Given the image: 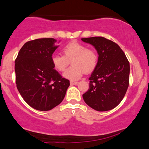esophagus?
<instances>
[{"label":"esophagus","mask_w":149,"mask_h":149,"mask_svg":"<svg viewBox=\"0 0 149 149\" xmlns=\"http://www.w3.org/2000/svg\"><path fill=\"white\" fill-rule=\"evenodd\" d=\"M70 85H76V84H78V81H71L70 82Z\"/></svg>","instance_id":"1"}]
</instances>
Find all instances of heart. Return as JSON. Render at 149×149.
Listing matches in <instances>:
<instances>
[{
  "label": "heart",
  "instance_id": "1",
  "mask_svg": "<svg viewBox=\"0 0 149 149\" xmlns=\"http://www.w3.org/2000/svg\"><path fill=\"white\" fill-rule=\"evenodd\" d=\"M62 52L63 55H52L51 61L54 68L60 72L65 71L71 61L73 66L63 74L64 77L70 80L79 79L84 72L93 71L98 64L99 55L97 51L81 43H69L63 48Z\"/></svg>",
  "mask_w": 149,
  "mask_h": 149
}]
</instances>
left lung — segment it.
Segmentation results:
<instances>
[{
  "mask_svg": "<svg viewBox=\"0 0 149 149\" xmlns=\"http://www.w3.org/2000/svg\"><path fill=\"white\" fill-rule=\"evenodd\" d=\"M99 54L97 67L88 78L89 88L83 94L84 102L100 112L116 107L129 86L130 63L118 44L103 37L82 38Z\"/></svg>",
  "mask_w": 149,
  "mask_h": 149,
  "instance_id": "8db88e82",
  "label": "left lung"
}]
</instances>
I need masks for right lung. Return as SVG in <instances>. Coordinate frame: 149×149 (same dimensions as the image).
<instances>
[{
    "label": "right lung",
    "mask_w": 149,
    "mask_h": 149,
    "mask_svg": "<svg viewBox=\"0 0 149 149\" xmlns=\"http://www.w3.org/2000/svg\"><path fill=\"white\" fill-rule=\"evenodd\" d=\"M53 38L31 40L21 48L15 60L16 84L25 102L34 109L48 111L62 102L70 86L52 65L57 46Z\"/></svg>",
    "instance_id": "1"
}]
</instances>
